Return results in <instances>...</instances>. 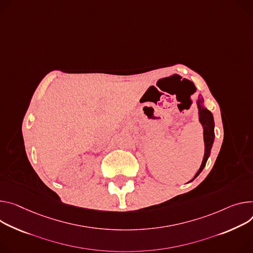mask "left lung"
<instances>
[{
    "label": "left lung",
    "instance_id": "1",
    "mask_svg": "<svg viewBox=\"0 0 253 253\" xmlns=\"http://www.w3.org/2000/svg\"><path fill=\"white\" fill-rule=\"evenodd\" d=\"M197 106H198V110H199V121L203 126L204 129V142H205V154H204V158L202 165L198 170V172L195 174V177L191 180L193 181L200 173L201 171L204 169L207 160H208L210 153H211V149L214 143V138H215V132H214V128H215V123H214V117L213 114L204 107V99L201 97V95L199 96L198 100H197Z\"/></svg>",
    "mask_w": 253,
    "mask_h": 253
}]
</instances>
